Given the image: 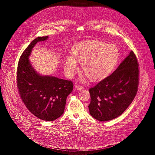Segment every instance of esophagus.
<instances>
[{
    "label": "esophagus",
    "instance_id": "34e87169",
    "mask_svg": "<svg viewBox=\"0 0 155 155\" xmlns=\"http://www.w3.org/2000/svg\"><path fill=\"white\" fill-rule=\"evenodd\" d=\"M75 88L78 91H81V90H82L84 89V87H82V86H80V85H77Z\"/></svg>",
    "mask_w": 155,
    "mask_h": 155
}]
</instances>
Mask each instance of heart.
I'll use <instances>...</instances> for the list:
<instances>
[{"label": "heart", "instance_id": "1", "mask_svg": "<svg viewBox=\"0 0 155 155\" xmlns=\"http://www.w3.org/2000/svg\"><path fill=\"white\" fill-rule=\"evenodd\" d=\"M71 54L65 57L63 61L67 77H73L78 70V61L81 63L82 69L89 80L98 81L110 73L118 60V50L114 45L89 41L76 45Z\"/></svg>", "mask_w": 155, "mask_h": 155}]
</instances>
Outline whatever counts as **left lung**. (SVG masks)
<instances>
[{
  "instance_id": "obj_1",
  "label": "left lung",
  "mask_w": 155,
  "mask_h": 155,
  "mask_svg": "<svg viewBox=\"0 0 155 155\" xmlns=\"http://www.w3.org/2000/svg\"><path fill=\"white\" fill-rule=\"evenodd\" d=\"M138 84L139 64L131 51L112 74L89 89L90 114L101 121L120 116L132 103Z\"/></svg>"
}]
</instances>
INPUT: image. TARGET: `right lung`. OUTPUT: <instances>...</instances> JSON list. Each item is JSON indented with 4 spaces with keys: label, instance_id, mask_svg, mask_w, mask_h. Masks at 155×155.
Wrapping results in <instances>:
<instances>
[{
    "label": "right lung",
    "instance_id": "obj_1",
    "mask_svg": "<svg viewBox=\"0 0 155 155\" xmlns=\"http://www.w3.org/2000/svg\"><path fill=\"white\" fill-rule=\"evenodd\" d=\"M48 37H38L27 46L18 61L17 85L23 103L30 112L45 121H53L64 113L66 99L73 83L57 77L39 75L30 63L32 48Z\"/></svg>",
    "mask_w": 155,
    "mask_h": 155
}]
</instances>
